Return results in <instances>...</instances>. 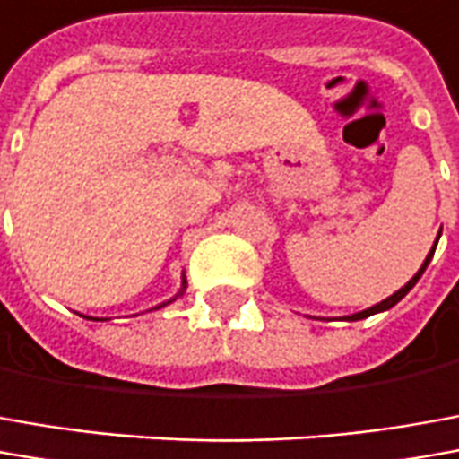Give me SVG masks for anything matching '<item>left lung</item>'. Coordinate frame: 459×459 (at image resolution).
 I'll list each match as a JSON object with an SVG mask.
<instances>
[{
  "label": "left lung",
  "instance_id": "1",
  "mask_svg": "<svg viewBox=\"0 0 459 459\" xmlns=\"http://www.w3.org/2000/svg\"><path fill=\"white\" fill-rule=\"evenodd\" d=\"M440 232H442V230H440ZM437 239H440V237H437ZM437 239H435V245H432V249H429V252H428V257H425V262H422V267L417 270V274H415V277H412V280H410V282L404 284V287H400V290H397L394 295L387 297V299H382V302H377V305H372V307H368V309H362V312H355V315H347L344 320H350V322L365 320V317H369V315H377V312H385V309L394 307V305H397V302H400V299H403V297L407 295V292H410L412 287H415L417 280L422 277V272L428 270L429 260H432V255H435V247H437Z\"/></svg>",
  "mask_w": 459,
  "mask_h": 459
}]
</instances>
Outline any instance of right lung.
Returning <instances> with one entry per match:
<instances>
[{
	"label": "right lung",
	"mask_w": 459,
	"mask_h": 459,
	"mask_svg": "<svg viewBox=\"0 0 459 459\" xmlns=\"http://www.w3.org/2000/svg\"><path fill=\"white\" fill-rule=\"evenodd\" d=\"M185 287H187V280H185V274H182V287H179V292H177V295L172 297V299H167V302H162V305H157V307H154V309H160V307H164V305H169V302H175L177 297L185 292ZM87 320H97V317H87Z\"/></svg>",
	"instance_id": "right-lung-1"
}]
</instances>
